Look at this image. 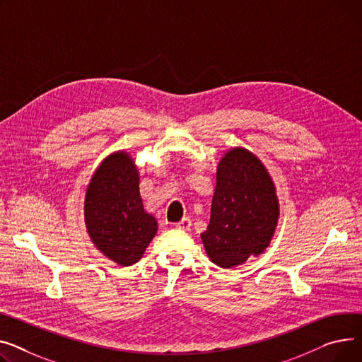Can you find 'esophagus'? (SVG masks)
I'll return each instance as SVG.
<instances>
[{
	"label": "esophagus",
	"instance_id": "esophagus-1",
	"mask_svg": "<svg viewBox=\"0 0 362 362\" xmlns=\"http://www.w3.org/2000/svg\"><path fill=\"white\" fill-rule=\"evenodd\" d=\"M175 228L182 229V230H188V229L191 228V219H189V218H184L182 221H180V222L175 223Z\"/></svg>",
	"mask_w": 362,
	"mask_h": 362
}]
</instances>
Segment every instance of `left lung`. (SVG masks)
<instances>
[{
  "label": "left lung",
  "instance_id": "left-lung-1",
  "mask_svg": "<svg viewBox=\"0 0 362 362\" xmlns=\"http://www.w3.org/2000/svg\"><path fill=\"white\" fill-rule=\"evenodd\" d=\"M279 219L276 187L262 160L233 147L218 165L210 222L202 233L209 259L230 269L260 256Z\"/></svg>",
  "mask_w": 362,
  "mask_h": 362
}]
</instances>
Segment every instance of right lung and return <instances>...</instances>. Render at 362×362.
Listing matches in <instances>:
<instances>
[{
  "label": "right lung",
  "mask_w": 362,
  "mask_h": 362,
  "mask_svg": "<svg viewBox=\"0 0 362 362\" xmlns=\"http://www.w3.org/2000/svg\"><path fill=\"white\" fill-rule=\"evenodd\" d=\"M140 175L132 156L115 152L95 171L84 197V222L103 256L121 266L137 263L158 232L140 196Z\"/></svg>",
  "instance_id": "right-lung-1"
}]
</instances>
